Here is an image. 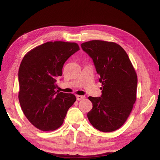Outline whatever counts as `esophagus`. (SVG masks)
<instances>
[{
    "label": "esophagus",
    "mask_w": 160,
    "mask_h": 160,
    "mask_svg": "<svg viewBox=\"0 0 160 160\" xmlns=\"http://www.w3.org/2000/svg\"><path fill=\"white\" fill-rule=\"evenodd\" d=\"M76 98H77V100L81 101L82 99H83L85 98V97L83 96V95H76Z\"/></svg>",
    "instance_id": "esophagus-1"
}]
</instances>
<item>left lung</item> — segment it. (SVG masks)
I'll list each match as a JSON object with an SVG mask.
<instances>
[{"mask_svg":"<svg viewBox=\"0 0 160 160\" xmlns=\"http://www.w3.org/2000/svg\"><path fill=\"white\" fill-rule=\"evenodd\" d=\"M81 46L93 60L102 83L101 97H89L93 108L88 119L101 132H113L125 122L136 100V72L126 52L115 42L93 40Z\"/></svg>","mask_w":160,"mask_h":160,"instance_id":"8db88e82","label":"left lung"}]
</instances>
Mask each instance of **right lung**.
Masks as SVG:
<instances>
[{
  "label": "right lung",
  "mask_w": 160,
  "mask_h": 160,
  "mask_svg": "<svg viewBox=\"0 0 160 160\" xmlns=\"http://www.w3.org/2000/svg\"><path fill=\"white\" fill-rule=\"evenodd\" d=\"M79 50L75 42H47L27 52L18 70V99L28 120L38 129L53 131L63 123L76 101L56 91L65 61Z\"/></svg>",
  "instance_id": "right-lung-1"
}]
</instances>
